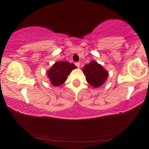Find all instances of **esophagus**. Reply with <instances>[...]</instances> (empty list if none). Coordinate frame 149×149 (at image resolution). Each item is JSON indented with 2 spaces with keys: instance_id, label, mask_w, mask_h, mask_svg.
Returning <instances> with one entry per match:
<instances>
[{
  "instance_id": "1",
  "label": "esophagus",
  "mask_w": 149,
  "mask_h": 149,
  "mask_svg": "<svg viewBox=\"0 0 149 149\" xmlns=\"http://www.w3.org/2000/svg\"><path fill=\"white\" fill-rule=\"evenodd\" d=\"M75 65H76V67H78V68H79V67H80V63H79V62H76V63H75Z\"/></svg>"
}]
</instances>
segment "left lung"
Returning a JSON list of instances; mask_svg holds the SVG:
<instances>
[{"label":"left lung","instance_id":"1","mask_svg":"<svg viewBox=\"0 0 149 149\" xmlns=\"http://www.w3.org/2000/svg\"><path fill=\"white\" fill-rule=\"evenodd\" d=\"M82 71L86 76V82L95 88L102 85L109 76L108 72L102 66L95 61H91L86 65Z\"/></svg>","mask_w":149,"mask_h":149}]
</instances>
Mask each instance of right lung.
Returning <instances> with one entry per match:
<instances>
[{
	"label": "right lung",
	"mask_w": 149,
	"mask_h": 149,
	"mask_svg": "<svg viewBox=\"0 0 149 149\" xmlns=\"http://www.w3.org/2000/svg\"><path fill=\"white\" fill-rule=\"evenodd\" d=\"M74 69H76L74 64L66 61H59L53 65L52 68L47 71V74L52 85L58 86L65 82L67 76Z\"/></svg>",
	"instance_id": "1"
}]
</instances>
